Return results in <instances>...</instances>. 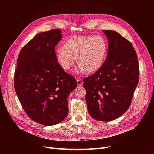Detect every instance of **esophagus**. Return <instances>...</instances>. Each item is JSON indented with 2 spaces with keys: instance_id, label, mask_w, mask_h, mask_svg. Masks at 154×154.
Segmentation results:
<instances>
[{
  "instance_id": "1",
  "label": "esophagus",
  "mask_w": 154,
  "mask_h": 154,
  "mask_svg": "<svg viewBox=\"0 0 154 154\" xmlns=\"http://www.w3.org/2000/svg\"><path fill=\"white\" fill-rule=\"evenodd\" d=\"M77 85H79V86L82 85L83 84V82L82 81V80L80 79V78H77Z\"/></svg>"
}]
</instances>
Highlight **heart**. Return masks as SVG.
<instances>
[{"instance_id": "heart-1", "label": "heart", "mask_w": 154, "mask_h": 154, "mask_svg": "<svg viewBox=\"0 0 154 154\" xmlns=\"http://www.w3.org/2000/svg\"><path fill=\"white\" fill-rule=\"evenodd\" d=\"M106 50V42L100 35H73L65 40L62 47L56 48L55 57L65 70H70L77 57L80 65L76 72L92 73L102 66Z\"/></svg>"}]
</instances>
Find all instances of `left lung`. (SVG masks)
Masks as SVG:
<instances>
[{"instance_id":"obj_1","label":"left lung","mask_w":154,"mask_h":154,"mask_svg":"<svg viewBox=\"0 0 154 154\" xmlns=\"http://www.w3.org/2000/svg\"><path fill=\"white\" fill-rule=\"evenodd\" d=\"M109 40L107 59L91 76L84 79L88 112L94 119L112 121L130 107L139 80L135 48L118 32L102 30Z\"/></svg>"}]
</instances>
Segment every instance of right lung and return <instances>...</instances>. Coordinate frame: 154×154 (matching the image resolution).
<instances>
[{
    "mask_svg": "<svg viewBox=\"0 0 154 154\" xmlns=\"http://www.w3.org/2000/svg\"><path fill=\"white\" fill-rule=\"evenodd\" d=\"M62 37L57 29L37 34L20 51L14 73L15 91L23 109L43 125L66 119L67 98L77 87L75 79L56 59L55 47Z\"/></svg>",
    "mask_w": 154,
    "mask_h": 154,
    "instance_id": "right-lung-1",
    "label": "right lung"
}]
</instances>
